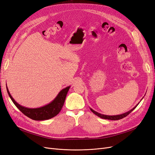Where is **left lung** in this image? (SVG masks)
<instances>
[{
    "instance_id": "obj_1",
    "label": "left lung",
    "mask_w": 155,
    "mask_h": 155,
    "mask_svg": "<svg viewBox=\"0 0 155 155\" xmlns=\"http://www.w3.org/2000/svg\"><path fill=\"white\" fill-rule=\"evenodd\" d=\"M139 104H137L135 107H134L132 109H131L130 110H129L128 112H125V113H124V114H120V115H116V116H108V115H104V114H100V113H98V112H96V111H94V110H93L92 108H90V110L92 111L95 115H96L97 116H98V117H101V118H102V119H108V120H119V119H123V118H124V117H125L126 116H127L128 114H130V113H131V112H132L135 108L137 107V106L139 105Z\"/></svg>"
}]
</instances>
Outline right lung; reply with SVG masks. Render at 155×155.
Instances as JSON below:
<instances>
[{
    "label": "right lung",
    "instance_id": "right-lung-1",
    "mask_svg": "<svg viewBox=\"0 0 155 155\" xmlns=\"http://www.w3.org/2000/svg\"><path fill=\"white\" fill-rule=\"evenodd\" d=\"M70 86H68L66 88L62 89L55 99L49 103L48 104L39 108H27L21 106L18 104L11 96L8 87L6 86L8 93L12 100L13 104L18 109L28 117H29L35 121H43L52 118L58 114L64 105L67 93L70 89Z\"/></svg>",
    "mask_w": 155,
    "mask_h": 155
}]
</instances>
